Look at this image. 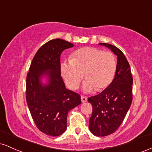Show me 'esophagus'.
<instances>
[{
    "label": "esophagus",
    "instance_id": "esophagus-1",
    "mask_svg": "<svg viewBox=\"0 0 152 152\" xmlns=\"http://www.w3.org/2000/svg\"><path fill=\"white\" fill-rule=\"evenodd\" d=\"M81 100L82 103H85L87 101V98L86 96H81Z\"/></svg>",
    "mask_w": 152,
    "mask_h": 152
}]
</instances>
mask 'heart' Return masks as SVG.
I'll return each instance as SVG.
<instances>
[{"instance_id": "obj_1", "label": "heart", "mask_w": 152, "mask_h": 152, "mask_svg": "<svg viewBox=\"0 0 152 152\" xmlns=\"http://www.w3.org/2000/svg\"><path fill=\"white\" fill-rule=\"evenodd\" d=\"M117 70L115 56L110 51L99 48L84 47L72 54V59L61 63V75L70 89L79 87L84 76L87 80L83 88L86 91L94 89L100 91L108 87L113 81Z\"/></svg>"}]
</instances>
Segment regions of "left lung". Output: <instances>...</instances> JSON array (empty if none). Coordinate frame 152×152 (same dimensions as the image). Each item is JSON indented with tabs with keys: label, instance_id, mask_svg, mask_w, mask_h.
I'll use <instances>...</instances> for the list:
<instances>
[{
	"label": "left lung",
	"instance_id": "1",
	"mask_svg": "<svg viewBox=\"0 0 152 152\" xmlns=\"http://www.w3.org/2000/svg\"><path fill=\"white\" fill-rule=\"evenodd\" d=\"M110 48L118 56L115 77L104 91L88 98L92 106L89 118L91 132L98 137H104L115 132L121 126L132 101V79L130 67L124 54L113 45L101 43Z\"/></svg>",
	"mask_w": 152,
	"mask_h": 152
}]
</instances>
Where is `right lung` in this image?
I'll return each mask as SVG.
<instances>
[{
  "label": "right lung",
  "mask_w": 152,
  "mask_h": 152,
  "mask_svg": "<svg viewBox=\"0 0 152 152\" xmlns=\"http://www.w3.org/2000/svg\"><path fill=\"white\" fill-rule=\"evenodd\" d=\"M61 39L44 44L35 54L26 80V99L35 125L49 136H58L67 128V116L81 104L80 95L65 88L61 75V53L73 47ZM50 77V84L42 86L39 79L43 74Z\"/></svg>",
  "instance_id": "add662e5"
}]
</instances>
